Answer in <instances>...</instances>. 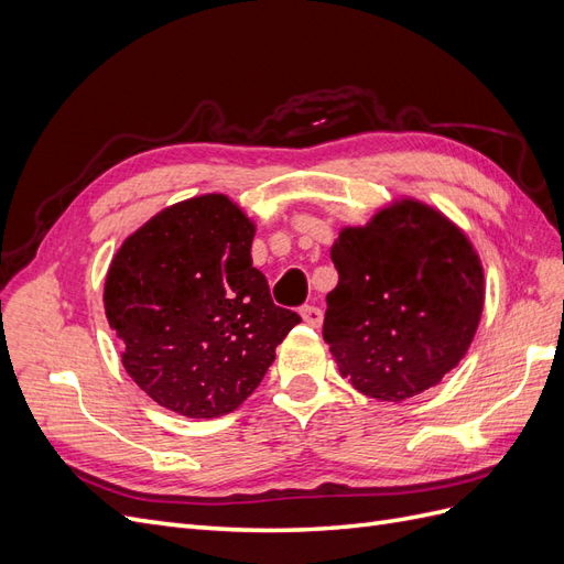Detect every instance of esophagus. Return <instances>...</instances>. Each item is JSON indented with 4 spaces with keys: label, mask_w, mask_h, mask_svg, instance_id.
Returning <instances> with one entry per match:
<instances>
[{
    "label": "esophagus",
    "mask_w": 564,
    "mask_h": 564,
    "mask_svg": "<svg viewBox=\"0 0 564 564\" xmlns=\"http://www.w3.org/2000/svg\"><path fill=\"white\" fill-rule=\"evenodd\" d=\"M301 317L305 324H311V327H319L324 319V313H322V308H317V305H303Z\"/></svg>",
    "instance_id": "obj_1"
}]
</instances>
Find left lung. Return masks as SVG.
Masks as SVG:
<instances>
[{
    "label": "left lung",
    "instance_id": "obj_1",
    "mask_svg": "<svg viewBox=\"0 0 564 564\" xmlns=\"http://www.w3.org/2000/svg\"><path fill=\"white\" fill-rule=\"evenodd\" d=\"M338 284L322 336L340 377L369 398L400 402L435 386L466 355L485 275L466 235L404 199L332 247Z\"/></svg>",
    "mask_w": 564,
    "mask_h": 564
}]
</instances>
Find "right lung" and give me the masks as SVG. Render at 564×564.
Returning <instances> with one entry per match:
<instances>
[{
	"mask_svg": "<svg viewBox=\"0 0 564 564\" xmlns=\"http://www.w3.org/2000/svg\"><path fill=\"white\" fill-rule=\"evenodd\" d=\"M253 226L226 195L174 204L119 247L106 315L129 377L193 419L228 414L263 381L301 322L251 265Z\"/></svg>",
	"mask_w": 564,
	"mask_h": 564,
	"instance_id": "1",
	"label": "right lung"
}]
</instances>
